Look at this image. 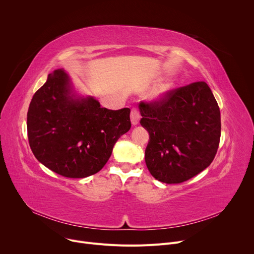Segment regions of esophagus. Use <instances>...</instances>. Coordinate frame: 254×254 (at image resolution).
Returning a JSON list of instances; mask_svg holds the SVG:
<instances>
[{"label":"esophagus","mask_w":254,"mask_h":254,"mask_svg":"<svg viewBox=\"0 0 254 254\" xmlns=\"http://www.w3.org/2000/svg\"><path fill=\"white\" fill-rule=\"evenodd\" d=\"M140 120V115L136 107H132L130 112V122L133 126H136Z\"/></svg>","instance_id":"esophagus-1"}]
</instances>
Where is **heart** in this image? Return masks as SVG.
I'll return each instance as SVG.
<instances>
[{"label": "heart", "instance_id": "heart-1", "mask_svg": "<svg viewBox=\"0 0 254 254\" xmlns=\"http://www.w3.org/2000/svg\"><path fill=\"white\" fill-rule=\"evenodd\" d=\"M172 86H173L172 82H169V81L160 84L155 90L152 91L151 97H152V98H159V97L163 96L167 91H169V90L171 89Z\"/></svg>", "mask_w": 254, "mask_h": 254}]
</instances>
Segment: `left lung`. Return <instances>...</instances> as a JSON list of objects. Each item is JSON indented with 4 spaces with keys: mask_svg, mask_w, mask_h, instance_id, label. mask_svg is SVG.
I'll return each mask as SVG.
<instances>
[{
    "mask_svg": "<svg viewBox=\"0 0 254 254\" xmlns=\"http://www.w3.org/2000/svg\"><path fill=\"white\" fill-rule=\"evenodd\" d=\"M140 125L150 134L144 153L152 176L179 184L205 170L214 160L221 135L220 110L204 81L167 91L138 104Z\"/></svg>",
    "mask_w": 254,
    "mask_h": 254,
    "instance_id": "obj_1",
    "label": "left lung"
}]
</instances>
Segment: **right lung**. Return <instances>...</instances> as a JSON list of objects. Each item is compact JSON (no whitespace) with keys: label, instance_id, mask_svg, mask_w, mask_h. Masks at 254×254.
I'll use <instances>...</instances> for the list:
<instances>
[{"label":"right lung","instance_id":"right-lung-1","mask_svg":"<svg viewBox=\"0 0 254 254\" xmlns=\"http://www.w3.org/2000/svg\"><path fill=\"white\" fill-rule=\"evenodd\" d=\"M129 114L127 107L112 111L91 96H77L65 72L54 70L29 105L30 148L41 164L63 177L91 176L129 130Z\"/></svg>","mask_w":254,"mask_h":254}]
</instances>
